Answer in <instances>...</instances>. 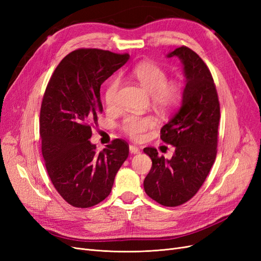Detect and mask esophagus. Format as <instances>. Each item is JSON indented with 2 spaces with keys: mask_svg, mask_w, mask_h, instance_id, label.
I'll use <instances>...</instances> for the list:
<instances>
[{
  "mask_svg": "<svg viewBox=\"0 0 261 261\" xmlns=\"http://www.w3.org/2000/svg\"><path fill=\"white\" fill-rule=\"evenodd\" d=\"M129 151H130V153H139L140 152V149L137 147V146H134V145H130L129 146Z\"/></svg>",
  "mask_w": 261,
  "mask_h": 261,
  "instance_id": "34e87169",
  "label": "esophagus"
}]
</instances>
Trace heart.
Masks as SVG:
<instances>
[{
	"instance_id": "1",
	"label": "heart",
	"mask_w": 261,
	"mask_h": 261,
	"mask_svg": "<svg viewBox=\"0 0 261 261\" xmlns=\"http://www.w3.org/2000/svg\"><path fill=\"white\" fill-rule=\"evenodd\" d=\"M132 75L143 88L150 93L152 105L161 111H168L178 105L181 98L180 86L173 81H168L165 70L153 62H141L132 70ZM120 78H114L107 86L105 101L108 107L115 105L117 90L120 88ZM155 126V118L151 115H128L121 123L122 132L132 139L139 140L146 133Z\"/></svg>"
}]
</instances>
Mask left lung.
<instances>
[{"instance_id":"8db88e82","label":"left lung","mask_w":261,"mask_h":261,"mask_svg":"<svg viewBox=\"0 0 261 261\" xmlns=\"http://www.w3.org/2000/svg\"><path fill=\"white\" fill-rule=\"evenodd\" d=\"M167 57L181 61L186 77L181 106L161 128V139L175 152L165 160L155 148L144 149L152 160L144 188L162 206L177 207L199 191L216 160L220 103L212 75L198 54L183 45Z\"/></svg>"}]
</instances>
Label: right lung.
Segmentation results:
<instances>
[{
	"instance_id": "right-lung-1",
	"label": "right lung",
	"mask_w": 261,
	"mask_h": 261,
	"mask_svg": "<svg viewBox=\"0 0 261 261\" xmlns=\"http://www.w3.org/2000/svg\"><path fill=\"white\" fill-rule=\"evenodd\" d=\"M129 54L78 49L52 74L40 110L41 150L53 186L70 206L90 208L111 193L129 147L114 139L102 151L89 139L91 124L103 111L100 88Z\"/></svg>"
}]
</instances>
